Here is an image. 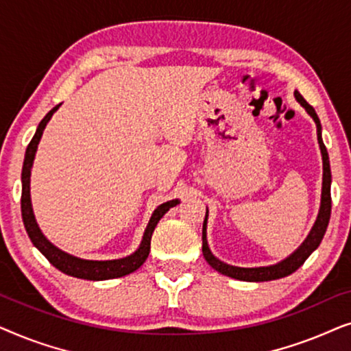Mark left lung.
Returning <instances> with one entry per match:
<instances>
[{"label": "left lung", "mask_w": 351, "mask_h": 351, "mask_svg": "<svg viewBox=\"0 0 351 351\" xmlns=\"http://www.w3.org/2000/svg\"><path fill=\"white\" fill-rule=\"evenodd\" d=\"M295 99L302 107H304L311 118L315 119L316 123V132H318V143L321 148V155H323V193H321V209L318 214V219L311 228V232L308 234V238L305 239L304 244L297 249V251L286 258L278 263V265H271V267H261V268H239V267H233V265H227V263L220 262L219 258H215L213 254H210L209 247H208V241H206V217H208V213L204 215V223H203V256L206 258V262L209 263L214 270H217L219 273H222L225 276L234 278V280H241V281H271V280H278V278H285L291 273H294L297 268H299L302 263H304L311 252L315 251L316 247L319 246L321 239H323L326 228H328L329 219H330V166H329V156H328V150H326L323 138H321V124H319V118L316 114L315 108L306 102V100L302 97V95L295 90Z\"/></svg>", "instance_id": "obj_1"}]
</instances>
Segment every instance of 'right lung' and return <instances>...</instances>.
I'll return each instance as SVG.
<instances>
[{"instance_id": "obj_1", "label": "right lung", "mask_w": 351, "mask_h": 351, "mask_svg": "<svg viewBox=\"0 0 351 351\" xmlns=\"http://www.w3.org/2000/svg\"><path fill=\"white\" fill-rule=\"evenodd\" d=\"M59 108V105H56L54 108L51 110L49 113L46 114L45 118L41 119V123L38 124V129L35 136L28 143L27 152H25V160H23V167H22V198H21V208H22V219L23 225H25V230L30 237L32 243L35 244L43 256H45L47 261H49L52 265H54L57 270H60L65 275L80 278V280H90V281H102V280H112V278H119L124 275H129V273L136 271L138 267L142 265L143 262L147 261L148 252H150V241H152V233L155 230L156 223L160 222V219L165 215L171 208H174L176 204H179V201L172 199L167 201V203L158 206L153 213L150 222H148V227L143 233V239L141 247L137 249L132 256L118 258V261H83V258L73 257L70 254H65L60 249L47 241V239L43 237V233L38 228L35 215H33L32 210V203H30V169L33 165V158H35L38 142L43 136V131H45L47 121H49L52 114H54L56 110Z\"/></svg>"}]
</instances>
